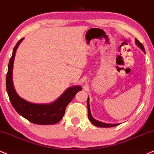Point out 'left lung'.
<instances>
[{
    "label": "left lung",
    "mask_w": 154,
    "mask_h": 154,
    "mask_svg": "<svg viewBox=\"0 0 154 154\" xmlns=\"http://www.w3.org/2000/svg\"><path fill=\"white\" fill-rule=\"evenodd\" d=\"M135 41H136V45H137L139 47V48H141L144 53H145V49H144V47H143V44H142L141 42H139V41H138L137 39H135ZM87 106H88V119H89V120L91 121V122L94 125V126H98V127H103V128H109V127L116 126H118V125H119V124H109V123H102V122H100V121H98L97 120H96L95 119H94V118H93V116H91V113L90 106H89V98H88V100H87Z\"/></svg>",
    "instance_id": "left-lung-1"
}]
</instances>
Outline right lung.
I'll return each mask as SVG.
<instances>
[{
	"mask_svg": "<svg viewBox=\"0 0 154 154\" xmlns=\"http://www.w3.org/2000/svg\"><path fill=\"white\" fill-rule=\"evenodd\" d=\"M23 38L17 43L13 51V54L8 67L6 75V90L9 99L15 110L20 116L31 122L39 125L55 124L63 117L66 106L71 101L79 91L82 90L81 86L68 88L60 97L51 104H35L23 99L16 94L13 85L12 73L13 65L17 48Z\"/></svg>",
	"mask_w": 154,
	"mask_h": 154,
	"instance_id": "1",
	"label": "right lung"
}]
</instances>
